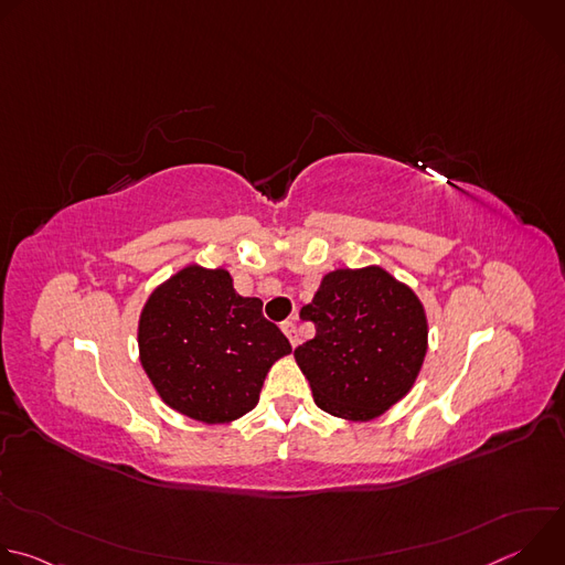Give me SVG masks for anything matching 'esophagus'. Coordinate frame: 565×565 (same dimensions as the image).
<instances>
[{
    "label": "esophagus",
    "mask_w": 565,
    "mask_h": 565,
    "mask_svg": "<svg viewBox=\"0 0 565 565\" xmlns=\"http://www.w3.org/2000/svg\"><path fill=\"white\" fill-rule=\"evenodd\" d=\"M281 331L286 333V338L290 340V344H292V347H297V342H299V335H297V327H295V321H281Z\"/></svg>",
    "instance_id": "obj_1"
}]
</instances>
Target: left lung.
<instances>
[{
	"mask_svg": "<svg viewBox=\"0 0 565 565\" xmlns=\"http://www.w3.org/2000/svg\"><path fill=\"white\" fill-rule=\"evenodd\" d=\"M315 338L295 349L319 409L347 420L382 416L414 386L427 353V317L386 270H335L299 312Z\"/></svg>",
	"mask_w": 565,
	"mask_h": 565,
	"instance_id": "left-lung-1",
	"label": "left lung"
}]
</instances>
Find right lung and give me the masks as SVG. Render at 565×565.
I'll return each mask as SVG.
<instances>
[{
    "instance_id": "right-lung-1",
    "label": "right lung",
    "mask_w": 565,
    "mask_h": 565,
    "mask_svg": "<svg viewBox=\"0 0 565 565\" xmlns=\"http://www.w3.org/2000/svg\"><path fill=\"white\" fill-rule=\"evenodd\" d=\"M262 306L241 297L223 268L188 266L158 286L138 324L140 362L158 395L207 425L253 412L268 369L292 351Z\"/></svg>"
}]
</instances>
